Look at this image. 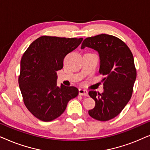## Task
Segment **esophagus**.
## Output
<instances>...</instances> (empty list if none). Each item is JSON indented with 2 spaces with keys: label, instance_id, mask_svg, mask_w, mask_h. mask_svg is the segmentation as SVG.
Segmentation results:
<instances>
[{
  "label": "esophagus",
  "instance_id": "1",
  "mask_svg": "<svg viewBox=\"0 0 150 150\" xmlns=\"http://www.w3.org/2000/svg\"><path fill=\"white\" fill-rule=\"evenodd\" d=\"M79 95L81 96H88V91L85 89H79Z\"/></svg>",
  "mask_w": 150,
  "mask_h": 150
}]
</instances>
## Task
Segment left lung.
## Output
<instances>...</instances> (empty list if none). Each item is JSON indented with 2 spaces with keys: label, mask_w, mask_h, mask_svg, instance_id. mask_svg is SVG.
I'll list each match as a JSON object with an SVG mask.
<instances>
[{
  "label": "left lung",
  "mask_w": 150,
  "mask_h": 150,
  "mask_svg": "<svg viewBox=\"0 0 150 150\" xmlns=\"http://www.w3.org/2000/svg\"><path fill=\"white\" fill-rule=\"evenodd\" d=\"M85 47L98 52L99 72L104 76L103 93L89 92L96 102L95 107L89 110V115L96 120L105 122L117 116L130 100L137 78L134 57L123 41L109 35L86 38L81 49Z\"/></svg>",
  "instance_id": "obj_1"
}]
</instances>
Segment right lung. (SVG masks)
Here are the masks:
<instances>
[{
	"mask_svg": "<svg viewBox=\"0 0 150 150\" xmlns=\"http://www.w3.org/2000/svg\"><path fill=\"white\" fill-rule=\"evenodd\" d=\"M83 40L42 36L22 56L19 87L26 108L39 120L50 122L57 118L79 94L76 87L57 85V71L63 68L65 57Z\"/></svg>",
	"mask_w": 150,
	"mask_h": 150,
	"instance_id": "obj_1",
	"label": "right lung"
}]
</instances>
